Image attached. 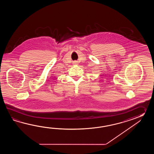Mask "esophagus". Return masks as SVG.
<instances>
[{
    "mask_svg": "<svg viewBox=\"0 0 154 154\" xmlns=\"http://www.w3.org/2000/svg\"><path fill=\"white\" fill-rule=\"evenodd\" d=\"M75 63H76V62H75Z\"/></svg>",
    "mask_w": 154,
    "mask_h": 154,
    "instance_id": "obj_1",
    "label": "esophagus"
}]
</instances>
